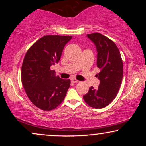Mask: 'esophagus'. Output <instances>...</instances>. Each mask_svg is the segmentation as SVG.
Listing matches in <instances>:
<instances>
[{
  "label": "esophagus",
  "instance_id": "esophagus-1",
  "mask_svg": "<svg viewBox=\"0 0 146 146\" xmlns=\"http://www.w3.org/2000/svg\"><path fill=\"white\" fill-rule=\"evenodd\" d=\"M71 81L73 83H78V82H80V81H78V80H76V78H72V79L71 80Z\"/></svg>",
  "mask_w": 146,
  "mask_h": 146
}]
</instances>
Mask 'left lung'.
Instances as JSON below:
<instances>
[{
	"label": "left lung",
	"instance_id": "8db88e82",
	"mask_svg": "<svg viewBox=\"0 0 146 146\" xmlns=\"http://www.w3.org/2000/svg\"><path fill=\"white\" fill-rule=\"evenodd\" d=\"M95 44L98 52L96 76L100 83L95 89L90 87L83 96L85 102L96 109L103 108L112 102L118 92L123 78V61L118 48L108 38L99 33L87 35Z\"/></svg>",
	"mask_w": 146,
	"mask_h": 146
}]
</instances>
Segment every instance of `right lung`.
Instances as JSON below:
<instances>
[{
    "label": "right lung",
    "mask_w": 146,
    "mask_h": 146,
    "mask_svg": "<svg viewBox=\"0 0 146 146\" xmlns=\"http://www.w3.org/2000/svg\"><path fill=\"white\" fill-rule=\"evenodd\" d=\"M70 36L46 35L35 42L24 58L21 80L32 103L44 111L57 108L66 95L70 79L56 76L50 67L60 59L64 46L72 39Z\"/></svg>",
    "instance_id": "1"
}]
</instances>
